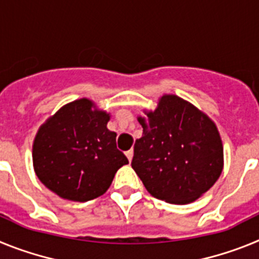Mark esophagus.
I'll return each instance as SVG.
<instances>
[{"mask_svg": "<svg viewBox=\"0 0 259 259\" xmlns=\"http://www.w3.org/2000/svg\"><path fill=\"white\" fill-rule=\"evenodd\" d=\"M125 155H127L128 161L131 162L132 161V157H134V150L130 149V150H128V152H125Z\"/></svg>", "mask_w": 259, "mask_h": 259, "instance_id": "esophagus-1", "label": "esophagus"}]
</instances>
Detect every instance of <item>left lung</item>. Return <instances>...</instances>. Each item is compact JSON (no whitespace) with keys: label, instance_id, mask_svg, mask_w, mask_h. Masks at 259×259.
<instances>
[{"label":"left lung","instance_id":"left-lung-1","mask_svg":"<svg viewBox=\"0 0 259 259\" xmlns=\"http://www.w3.org/2000/svg\"><path fill=\"white\" fill-rule=\"evenodd\" d=\"M139 118L131 166L146 191L168 203H188L209 191L223 170V146L214 123L192 104L166 95Z\"/></svg>","mask_w":259,"mask_h":259}]
</instances>
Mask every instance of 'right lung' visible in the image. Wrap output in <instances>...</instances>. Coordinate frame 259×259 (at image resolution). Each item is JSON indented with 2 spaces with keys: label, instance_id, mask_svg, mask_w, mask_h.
<instances>
[{
  "label": "right lung",
  "instance_id": "1",
  "mask_svg": "<svg viewBox=\"0 0 259 259\" xmlns=\"http://www.w3.org/2000/svg\"><path fill=\"white\" fill-rule=\"evenodd\" d=\"M81 98L59 109L41 125L33 143V167L40 182L71 201L93 200L109 189L128 159L107 130L109 114Z\"/></svg>",
  "mask_w": 259,
  "mask_h": 259
}]
</instances>
